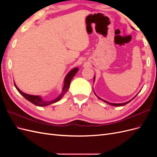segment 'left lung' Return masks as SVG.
Masks as SVG:
<instances>
[{
	"label": "left lung",
	"mask_w": 157,
	"mask_h": 157,
	"mask_svg": "<svg viewBox=\"0 0 157 157\" xmlns=\"http://www.w3.org/2000/svg\"><path fill=\"white\" fill-rule=\"evenodd\" d=\"M94 79H95V76L94 77ZM94 94H95V95H96V96L98 98V99H101V100H102L103 101H104V102H105L106 103H107V104H109V105H113V106H122V105H126V104H127V103H128L129 102H130L133 99H134V98L137 96H136L134 97V98H133L131 100H130V101H127V102H125V103H109V102H108V101H105V100H104V99H101V98H99L97 95L96 94V93L94 92Z\"/></svg>",
	"instance_id": "8db88e82"
}]
</instances>
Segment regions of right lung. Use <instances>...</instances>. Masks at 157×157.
<instances>
[{"instance_id": "add662e5", "label": "right lung", "mask_w": 157, "mask_h": 157, "mask_svg": "<svg viewBox=\"0 0 157 157\" xmlns=\"http://www.w3.org/2000/svg\"><path fill=\"white\" fill-rule=\"evenodd\" d=\"M78 68L76 67V68H74L73 69L69 71V72L67 73V75H66V77L65 78L64 86L63 87L62 92H61V94L59 95V96L58 98H56L55 99H54V100L50 101H46L42 100L41 97H40L39 96H33V95L27 94L24 92H21V90L17 87V86H16L15 83H14V86H15V87L17 90V91L20 92L23 97H24L26 99H27L28 101H30L31 103L34 104V105H35L36 106H40V107L49 105L52 103H56L57 101H59L60 99L62 98V97L64 96V94L67 92V90H68V89L69 88V86H70V83H71V80H72V78L74 77V76L76 75V73L78 72Z\"/></svg>"}]
</instances>
